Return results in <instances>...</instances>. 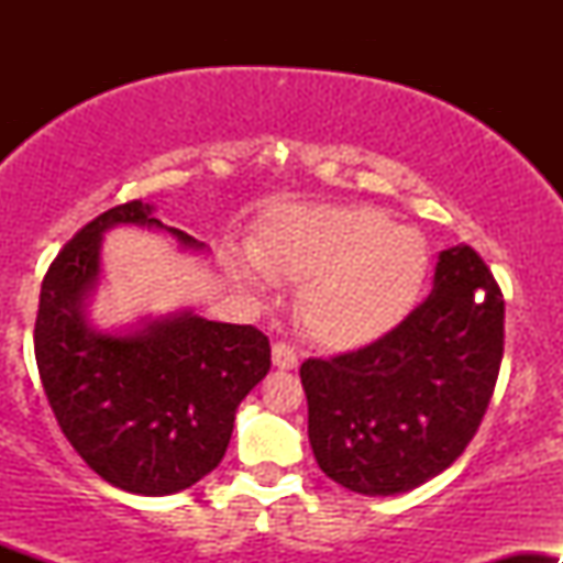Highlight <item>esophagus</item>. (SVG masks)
Masks as SVG:
<instances>
[{
    "label": "esophagus",
    "instance_id": "obj_1",
    "mask_svg": "<svg viewBox=\"0 0 563 563\" xmlns=\"http://www.w3.org/2000/svg\"><path fill=\"white\" fill-rule=\"evenodd\" d=\"M273 365L277 371H296L299 367V354L280 341V344L273 346Z\"/></svg>",
    "mask_w": 563,
    "mask_h": 563
}]
</instances>
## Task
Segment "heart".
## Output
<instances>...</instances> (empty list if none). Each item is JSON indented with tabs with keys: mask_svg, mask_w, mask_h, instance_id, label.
Returning a JSON list of instances; mask_svg holds the SVG:
<instances>
[{
	"mask_svg": "<svg viewBox=\"0 0 563 563\" xmlns=\"http://www.w3.org/2000/svg\"><path fill=\"white\" fill-rule=\"evenodd\" d=\"M254 260L264 275L303 283L299 320L328 349H360L391 333L429 273L423 238L371 206L288 211L256 245ZM232 277L251 290L264 288L249 264H232Z\"/></svg>",
	"mask_w": 563,
	"mask_h": 563,
	"instance_id": "1",
	"label": "heart"
}]
</instances>
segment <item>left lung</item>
<instances>
[{"label":"left lung","mask_w":563,"mask_h":563,"mask_svg":"<svg viewBox=\"0 0 563 563\" xmlns=\"http://www.w3.org/2000/svg\"><path fill=\"white\" fill-rule=\"evenodd\" d=\"M506 303L466 243L442 251L421 307L357 352L307 360L314 461L352 493H410L466 450L495 391Z\"/></svg>","instance_id":"obj_1"}]
</instances>
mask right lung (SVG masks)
I'll use <instances>...</instances> for the list:
<instances>
[{"instance_id":"add662e5","label":"right lung","mask_w":563,"mask_h":563,"mask_svg":"<svg viewBox=\"0 0 563 563\" xmlns=\"http://www.w3.org/2000/svg\"><path fill=\"white\" fill-rule=\"evenodd\" d=\"M206 243L156 219L142 200L108 209L66 243L38 294L34 352L57 423L89 468L113 487L161 497L219 466L238 405L269 371V341L254 325L206 320L192 309L97 328L89 318L113 228Z\"/></svg>"}]
</instances>
